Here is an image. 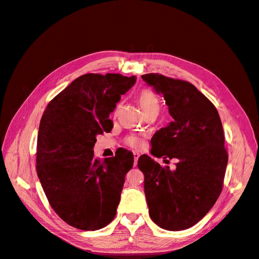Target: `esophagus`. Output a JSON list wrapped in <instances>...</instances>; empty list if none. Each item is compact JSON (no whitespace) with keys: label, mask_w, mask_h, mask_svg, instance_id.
Instances as JSON below:
<instances>
[{"label":"esophagus","mask_w":259,"mask_h":259,"mask_svg":"<svg viewBox=\"0 0 259 259\" xmlns=\"http://www.w3.org/2000/svg\"><path fill=\"white\" fill-rule=\"evenodd\" d=\"M138 158H139V153L138 152H134V166L137 165Z\"/></svg>","instance_id":"1"}]
</instances>
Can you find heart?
<instances>
[{"instance_id":"b5f03b06","label":"heart","mask_w":259,"mask_h":259,"mask_svg":"<svg viewBox=\"0 0 259 259\" xmlns=\"http://www.w3.org/2000/svg\"><path fill=\"white\" fill-rule=\"evenodd\" d=\"M138 104L142 108V110L145 113L152 111V110H158L159 111V100L158 97L154 94L153 91H151L150 89H144L138 93ZM126 144L134 148V149H140L144 146V139L139 136H135V135H131L126 138Z\"/></svg>"}]
</instances>
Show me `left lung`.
I'll return each mask as SVG.
<instances>
[{"label":"left lung","instance_id":"obj_1","mask_svg":"<svg viewBox=\"0 0 259 259\" xmlns=\"http://www.w3.org/2000/svg\"><path fill=\"white\" fill-rule=\"evenodd\" d=\"M142 77L163 94L173 117L151 138V154L178 160L170 170L147 154L138 159L149 215L163 229L185 230L199 223L222 193L228 163L223 124L215 106L193 84L159 73Z\"/></svg>","mask_w":259,"mask_h":259}]
</instances>
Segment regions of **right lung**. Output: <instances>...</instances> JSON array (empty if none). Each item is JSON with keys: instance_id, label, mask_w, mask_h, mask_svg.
Instances as JSON below:
<instances>
[{"instance_id": "right-lung-1", "label": "right lung", "mask_w": 259, "mask_h": 259, "mask_svg": "<svg viewBox=\"0 0 259 259\" xmlns=\"http://www.w3.org/2000/svg\"><path fill=\"white\" fill-rule=\"evenodd\" d=\"M135 75L83 74L54 97L38 127L36 171L51 206L74 228L94 231L112 222L134 155L119 148L101 161L96 136L110 133V114Z\"/></svg>"}]
</instances>
